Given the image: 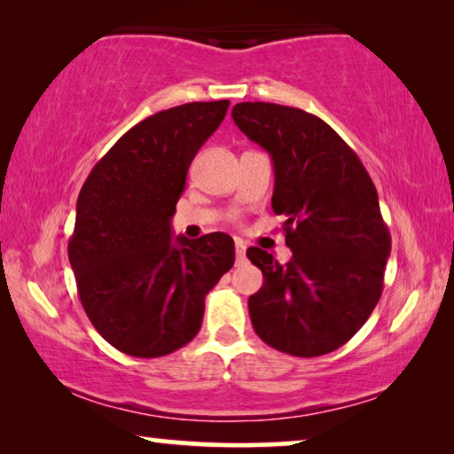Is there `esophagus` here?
Returning a JSON list of instances; mask_svg holds the SVG:
<instances>
[{
	"mask_svg": "<svg viewBox=\"0 0 454 454\" xmlns=\"http://www.w3.org/2000/svg\"><path fill=\"white\" fill-rule=\"evenodd\" d=\"M235 258H238V262H244L246 260V241L235 239Z\"/></svg>",
	"mask_w": 454,
	"mask_h": 454,
	"instance_id": "esophagus-1",
	"label": "esophagus"
}]
</instances>
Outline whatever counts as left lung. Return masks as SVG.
I'll return each instance as SVG.
<instances>
[{
	"mask_svg": "<svg viewBox=\"0 0 454 454\" xmlns=\"http://www.w3.org/2000/svg\"><path fill=\"white\" fill-rule=\"evenodd\" d=\"M231 117L275 165L272 210L285 216L294 256L278 264L250 247L264 275L250 295L252 326L266 345L297 357L345 345L382 295L390 256L372 179L334 129L306 111L277 103H238Z\"/></svg>",
	"mask_w": 454,
	"mask_h": 454,
	"instance_id": "8db88e82",
	"label": "left lung"
}]
</instances>
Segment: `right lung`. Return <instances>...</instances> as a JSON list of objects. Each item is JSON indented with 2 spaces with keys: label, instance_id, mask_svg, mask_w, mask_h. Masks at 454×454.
<instances>
[{
  "label": "right lung",
  "instance_id": "obj_1",
  "mask_svg": "<svg viewBox=\"0 0 454 454\" xmlns=\"http://www.w3.org/2000/svg\"><path fill=\"white\" fill-rule=\"evenodd\" d=\"M229 101L185 103L128 129L80 190L67 256L98 334L134 357H160L200 331L204 297L235 262L227 233L173 238L196 153Z\"/></svg>",
  "mask_w": 454,
  "mask_h": 454
}]
</instances>
